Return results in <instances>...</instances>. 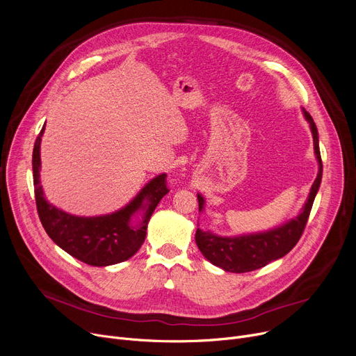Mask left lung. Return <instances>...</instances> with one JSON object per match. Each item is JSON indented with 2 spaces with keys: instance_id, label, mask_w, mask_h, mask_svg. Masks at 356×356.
Listing matches in <instances>:
<instances>
[{
  "instance_id": "left-lung-1",
  "label": "left lung",
  "mask_w": 356,
  "mask_h": 356,
  "mask_svg": "<svg viewBox=\"0 0 356 356\" xmlns=\"http://www.w3.org/2000/svg\"><path fill=\"white\" fill-rule=\"evenodd\" d=\"M303 112L312 128L314 153H316L317 161H319V173H317V177L312 184L309 199L305 204L303 212L296 219H291L290 222L284 223L283 227H278L275 229H271L263 234H251V235L228 238V236H218L211 232H203L202 229L197 228L195 235L197 248L204 255V258H208L213 266L231 273L254 271L267 266L268 263H271V261L284 257L287 252H290L296 247L298 239L302 238L316 193L321 188L322 170H323L321 149H319V136H317L316 124L306 109H303ZM197 200H199V211H202L203 203H204L203 197L197 195Z\"/></svg>"
}]
</instances>
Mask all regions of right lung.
Here are the masks:
<instances>
[{"label":"right lung","instance_id":"add662e5","mask_svg":"<svg viewBox=\"0 0 356 356\" xmlns=\"http://www.w3.org/2000/svg\"><path fill=\"white\" fill-rule=\"evenodd\" d=\"M43 131L44 127L33 148V183L37 213L47 235L56 245L88 266L106 267L133 257L145 239L149 218L161 197L168 193L167 176L160 175L153 179L133 202L115 213L95 218L69 215L54 208L43 196L39 180ZM138 210H144L145 216L134 226L130 223V216Z\"/></svg>","mask_w":356,"mask_h":356}]
</instances>
